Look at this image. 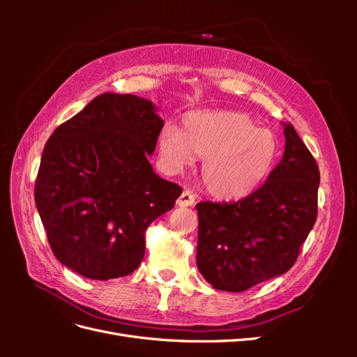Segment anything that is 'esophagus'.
Wrapping results in <instances>:
<instances>
[{
	"label": "esophagus",
	"mask_w": 357,
	"mask_h": 357,
	"mask_svg": "<svg viewBox=\"0 0 357 357\" xmlns=\"http://www.w3.org/2000/svg\"><path fill=\"white\" fill-rule=\"evenodd\" d=\"M195 201H197L195 193H193L189 189H186V190H183V193L178 197L177 204L180 205V207H190V205L195 204Z\"/></svg>",
	"instance_id": "obj_1"
}]
</instances>
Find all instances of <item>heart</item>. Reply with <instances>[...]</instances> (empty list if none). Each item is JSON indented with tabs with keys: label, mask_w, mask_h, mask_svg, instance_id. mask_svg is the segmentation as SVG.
<instances>
[{
	"label": "heart",
	"mask_w": 357,
	"mask_h": 357,
	"mask_svg": "<svg viewBox=\"0 0 357 357\" xmlns=\"http://www.w3.org/2000/svg\"><path fill=\"white\" fill-rule=\"evenodd\" d=\"M164 168L178 172L202 158L201 181L213 197L240 199L271 174L280 155L277 137L240 112H192L181 129L167 125L159 134Z\"/></svg>",
	"instance_id": "b5f03b06"
}]
</instances>
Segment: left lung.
I'll use <instances>...</instances> for the list:
<instances>
[{
	"instance_id": "obj_1",
	"label": "left lung",
	"mask_w": 357,
	"mask_h": 357,
	"mask_svg": "<svg viewBox=\"0 0 357 357\" xmlns=\"http://www.w3.org/2000/svg\"><path fill=\"white\" fill-rule=\"evenodd\" d=\"M284 155L264 185L245 198L197 204V265L226 291H244L295 265L317 219L319 165L291 123Z\"/></svg>"
}]
</instances>
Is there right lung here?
Instances as JSON below:
<instances>
[{
	"label": "right lung",
	"instance_id": "1",
	"mask_svg": "<svg viewBox=\"0 0 357 357\" xmlns=\"http://www.w3.org/2000/svg\"><path fill=\"white\" fill-rule=\"evenodd\" d=\"M162 128L150 101L104 92L53 131L34 198L62 265L86 278L110 280L142 264L150 223L183 192L147 160Z\"/></svg>",
	"mask_w": 357,
	"mask_h": 357
}]
</instances>
